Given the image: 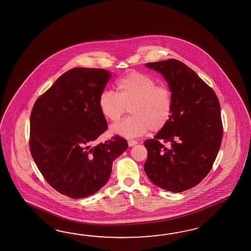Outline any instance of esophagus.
<instances>
[{
	"label": "esophagus",
	"mask_w": 251,
	"mask_h": 251,
	"mask_svg": "<svg viewBox=\"0 0 251 251\" xmlns=\"http://www.w3.org/2000/svg\"><path fill=\"white\" fill-rule=\"evenodd\" d=\"M138 144V142L135 140H129L128 141V146L130 147H132V146H135V145H137Z\"/></svg>",
	"instance_id": "esophagus-1"
}]
</instances>
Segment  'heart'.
<instances>
[{
  "label": "heart",
  "mask_w": 251,
  "mask_h": 251,
  "mask_svg": "<svg viewBox=\"0 0 251 251\" xmlns=\"http://www.w3.org/2000/svg\"><path fill=\"white\" fill-rule=\"evenodd\" d=\"M117 92L103 90L99 98L102 115L110 121H117L127 107L132 114L111 126L114 134L133 138L146 134L150 129H163L173 114L174 97L166 85H157L151 76L131 71L117 81Z\"/></svg>",
  "instance_id": "b5f03b06"
}]
</instances>
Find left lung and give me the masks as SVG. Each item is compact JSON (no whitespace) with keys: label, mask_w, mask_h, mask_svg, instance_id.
Instances as JSON below:
<instances>
[{"label":"left lung","mask_w":251,"mask_h":251,"mask_svg":"<svg viewBox=\"0 0 251 251\" xmlns=\"http://www.w3.org/2000/svg\"><path fill=\"white\" fill-rule=\"evenodd\" d=\"M146 66L168 82L174 106L167 125L144 143V169L156 186L181 193L196 186L212 168L223 134L221 105L213 89L180 60L169 58Z\"/></svg>","instance_id":"obj_1"}]
</instances>
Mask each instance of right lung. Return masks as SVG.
Segmentation results:
<instances>
[{
  "label": "right lung",
  "instance_id": "obj_1",
  "mask_svg": "<svg viewBox=\"0 0 251 251\" xmlns=\"http://www.w3.org/2000/svg\"><path fill=\"white\" fill-rule=\"evenodd\" d=\"M109 78L103 69L74 68L36 100L30 113L31 156L48 183L70 198L100 191L113 161L128 147L119 135L91 147L107 129L99 98Z\"/></svg>",
  "mask_w": 251,
  "mask_h": 251
}]
</instances>
